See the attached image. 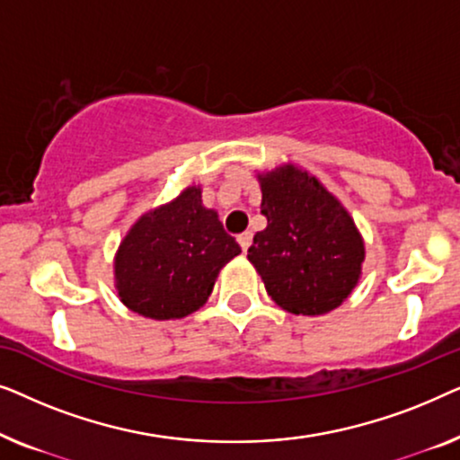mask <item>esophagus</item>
<instances>
[{
  "label": "esophagus",
  "mask_w": 460,
  "mask_h": 460,
  "mask_svg": "<svg viewBox=\"0 0 460 460\" xmlns=\"http://www.w3.org/2000/svg\"><path fill=\"white\" fill-rule=\"evenodd\" d=\"M251 241H253V234H251V232H243V234L238 236V244H241L244 253H247V249L251 247Z\"/></svg>",
  "instance_id": "34e87169"
}]
</instances>
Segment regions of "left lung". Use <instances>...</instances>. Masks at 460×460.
Returning <instances> with one entry per match:
<instances>
[{
  "label": "left lung",
  "instance_id": "obj_1",
  "mask_svg": "<svg viewBox=\"0 0 460 460\" xmlns=\"http://www.w3.org/2000/svg\"><path fill=\"white\" fill-rule=\"evenodd\" d=\"M257 180L268 226L247 257L268 295L297 316L335 310L362 274L364 241L354 219L318 178L291 163Z\"/></svg>",
  "mask_w": 460,
  "mask_h": 460
}]
</instances>
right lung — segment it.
Instances as JSON below:
<instances>
[{"label": "right lung", "mask_w": 460, "mask_h": 460, "mask_svg": "<svg viewBox=\"0 0 460 460\" xmlns=\"http://www.w3.org/2000/svg\"><path fill=\"white\" fill-rule=\"evenodd\" d=\"M241 247L207 209L200 186L137 219L115 255V287L131 312L175 320L209 299L216 279Z\"/></svg>", "instance_id": "obj_1"}]
</instances>
